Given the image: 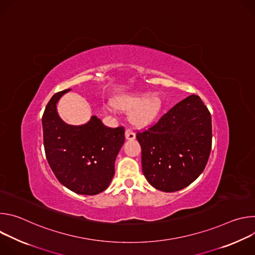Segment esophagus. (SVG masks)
<instances>
[{"label":"esophagus","instance_id":"34e87169","mask_svg":"<svg viewBox=\"0 0 255 255\" xmlns=\"http://www.w3.org/2000/svg\"><path fill=\"white\" fill-rule=\"evenodd\" d=\"M125 137L127 140H133V139H135V133L131 129L127 128L125 131Z\"/></svg>","mask_w":255,"mask_h":255}]
</instances>
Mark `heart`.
Returning a JSON list of instances; mask_svg holds the SVG:
<instances>
[{"label":"heart","instance_id":"obj_1","mask_svg":"<svg viewBox=\"0 0 255 255\" xmlns=\"http://www.w3.org/2000/svg\"><path fill=\"white\" fill-rule=\"evenodd\" d=\"M119 106L126 110H134L130 114V122L136 127L149 124L157 116L161 108V100L157 95L146 97V94H136L122 99Z\"/></svg>","mask_w":255,"mask_h":255}]
</instances>
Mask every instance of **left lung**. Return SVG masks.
<instances>
[{
  "mask_svg": "<svg viewBox=\"0 0 255 255\" xmlns=\"http://www.w3.org/2000/svg\"><path fill=\"white\" fill-rule=\"evenodd\" d=\"M142 171L155 189H184L203 172L212 148V118L192 95L173 106L148 129L138 131Z\"/></svg>",
  "mask_w": 255,
  "mask_h": 255,
  "instance_id": "8db88e82",
  "label": "left lung"
}]
</instances>
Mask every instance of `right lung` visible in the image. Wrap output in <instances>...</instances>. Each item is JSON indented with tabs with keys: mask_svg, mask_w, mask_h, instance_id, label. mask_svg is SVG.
Here are the masks:
<instances>
[{
	"mask_svg": "<svg viewBox=\"0 0 255 255\" xmlns=\"http://www.w3.org/2000/svg\"><path fill=\"white\" fill-rule=\"evenodd\" d=\"M68 91L54 94L44 110L45 155L61 185L80 195H97L109 187L114 176L125 128L105 126L96 116L82 126L64 123L57 114L56 103Z\"/></svg>",
	"mask_w": 255,
	"mask_h": 255,
	"instance_id": "add662e5",
	"label": "right lung"
}]
</instances>
